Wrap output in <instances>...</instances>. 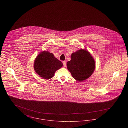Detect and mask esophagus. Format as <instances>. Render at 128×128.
Masks as SVG:
<instances>
[{"instance_id":"esophagus-1","label":"esophagus","mask_w":128,"mask_h":128,"mask_svg":"<svg viewBox=\"0 0 128 128\" xmlns=\"http://www.w3.org/2000/svg\"><path fill=\"white\" fill-rule=\"evenodd\" d=\"M63 64L64 67H66V62L65 61H63Z\"/></svg>"}]
</instances>
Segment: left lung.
<instances>
[{"instance_id":"8db88e82","label":"left lung","mask_w":128,"mask_h":128,"mask_svg":"<svg viewBox=\"0 0 128 128\" xmlns=\"http://www.w3.org/2000/svg\"><path fill=\"white\" fill-rule=\"evenodd\" d=\"M71 60L67 63V68L73 78L78 82L88 79L93 73L96 62L91 54L85 49L72 53Z\"/></svg>"}]
</instances>
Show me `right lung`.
Here are the masks:
<instances>
[{
	"instance_id": "obj_1",
	"label": "right lung",
	"mask_w": 128,
	"mask_h": 128,
	"mask_svg": "<svg viewBox=\"0 0 128 128\" xmlns=\"http://www.w3.org/2000/svg\"><path fill=\"white\" fill-rule=\"evenodd\" d=\"M62 66L61 61L56 58L52 53L46 51L41 52L37 56L34 65L36 73L46 80L52 78L56 71Z\"/></svg>"
}]
</instances>
